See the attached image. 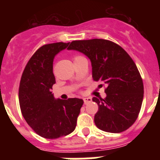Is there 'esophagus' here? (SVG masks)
<instances>
[{"mask_svg": "<svg viewBox=\"0 0 160 160\" xmlns=\"http://www.w3.org/2000/svg\"><path fill=\"white\" fill-rule=\"evenodd\" d=\"M83 101H84V104H87L88 102H92V98H83Z\"/></svg>", "mask_w": 160, "mask_h": 160, "instance_id": "obj_1", "label": "esophagus"}]
</instances>
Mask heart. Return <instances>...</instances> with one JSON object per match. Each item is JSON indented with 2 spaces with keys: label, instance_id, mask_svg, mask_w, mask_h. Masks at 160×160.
Returning <instances> with one entry per match:
<instances>
[{
  "label": "heart",
  "instance_id": "obj_1",
  "mask_svg": "<svg viewBox=\"0 0 160 160\" xmlns=\"http://www.w3.org/2000/svg\"><path fill=\"white\" fill-rule=\"evenodd\" d=\"M80 58V57H75V58H74V60H75L76 58Z\"/></svg>",
  "mask_w": 160,
  "mask_h": 160
}]
</instances>
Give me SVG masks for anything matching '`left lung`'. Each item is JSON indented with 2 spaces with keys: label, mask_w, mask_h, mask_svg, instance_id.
Listing matches in <instances>:
<instances>
[{
  "label": "left lung",
  "mask_w": 160,
  "mask_h": 160,
  "mask_svg": "<svg viewBox=\"0 0 160 160\" xmlns=\"http://www.w3.org/2000/svg\"><path fill=\"white\" fill-rule=\"evenodd\" d=\"M68 50L82 53L90 60L94 81L105 86V98L94 97L98 106L94 123L110 133L128 130L138 118L143 98V83L136 65L117 44L104 39L73 41Z\"/></svg>",
  "instance_id": "1"
}]
</instances>
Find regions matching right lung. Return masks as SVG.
Returning <instances> with one entry per match:
<instances>
[{
  "mask_svg": "<svg viewBox=\"0 0 160 160\" xmlns=\"http://www.w3.org/2000/svg\"><path fill=\"white\" fill-rule=\"evenodd\" d=\"M70 42L45 45L32 55L22 73L19 87V103L26 122L38 135L58 138L74 131L81 98H55L53 64L54 57L66 49Z\"/></svg>",
  "mask_w": 160,
  "mask_h": 160,
  "instance_id": "right-lung-1",
  "label": "right lung"
}]
</instances>
